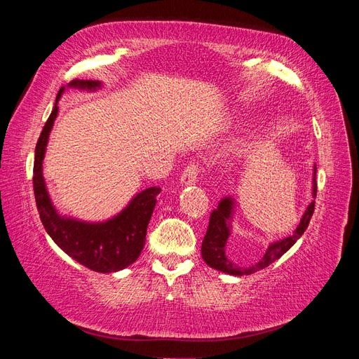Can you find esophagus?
Listing matches in <instances>:
<instances>
[{
	"instance_id": "esophagus-1",
	"label": "esophagus",
	"mask_w": 359,
	"mask_h": 359,
	"mask_svg": "<svg viewBox=\"0 0 359 359\" xmlns=\"http://www.w3.org/2000/svg\"><path fill=\"white\" fill-rule=\"evenodd\" d=\"M199 172H201V168H199V163H190V165L184 169L182 175H181V184L182 186H190V184H194L198 181V177H199Z\"/></svg>"
}]
</instances>
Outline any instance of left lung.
I'll return each instance as SVG.
<instances>
[{
    "label": "left lung",
    "mask_w": 359,
    "mask_h": 359,
    "mask_svg": "<svg viewBox=\"0 0 359 359\" xmlns=\"http://www.w3.org/2000/svg\"><path fill=\"white\" fill-rule=\"evenodd\" d=\"M316 191H318V184H316V165H314L313 169V199L316 198ZM233 210H235V201L227 196L223 198L219 202V206L211 212L210 215V224H208V231L205 233V238L202 241V257L205 260L206 265H210L211 268L222 271V273H226L229 276H250L256 273V271L264 269L269 266L273 262H276L277 259L283 256L287 250L295 244L302 233L306 232L309 227L310 219L314 211V201L310 202L307 206L306 212H304L302 219L298 224L292 235L283 238V240L271 243L269 247L266 248L265 255L260 257L255 265L250 266H240L236 265L233 260H231L226 255V243L231 236V229H232V219H233Z\"/></svg>",
    "instance_id": "8db88e82"
}]
</instances>
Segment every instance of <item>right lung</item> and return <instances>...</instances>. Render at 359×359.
I'll list each match as a JSON object with an SVG mask.
<instances>
[{
	"mask_svg": "<svg viewBox=\"0 0 359 359\" xmlns=\"http://www.w3.org/2000/svg\"><path fill=\"white\" fill-rule=\"evenodd\" d=\"M102 86L100 81H72L69 88L95 91ZM58 91L55 106L43 127L36 145L34 158V196L40 220L46 232L64 253L76 262L97 273H116L136 262L145 245L147 227L157 202L158 187H149L137 193L126 208L106 222H82L61 215L53 206L43 178V158L49 140L53 121L58 115V100L64 93Z\"/></svg>",
	"mask_w": 359,
	"mask_h": 359,
	"instance_id": "add662e5",
	"label": "right lung"
}]
</instances>
